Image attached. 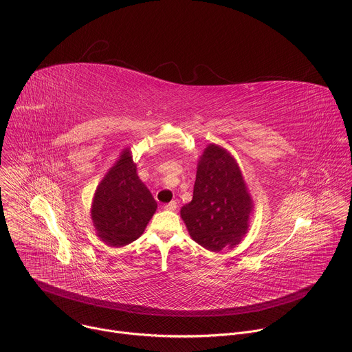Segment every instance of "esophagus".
<instances>
[{
	"label": "esophagus",
	"instance_id": "1",
	"mask_svg": "<svg viewBox=\"0 0 352 352\" xmlns=\"http://www.w3.org/2000/svg\"><path fill=\"white\" fill-rule=\"evenodd\" d=\"M164 209H166V210H171V212H174V210L177 209V202H175V200H173V202L167 204V205L164 206Z\"/></svg>",
	"mask_w": 352,
	"mask_h": 352
}]
</instances>
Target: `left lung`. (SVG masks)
<instances>
[{
	"instance_id": "8db88e82",
	"label": "left lung",
	"mask_w": 352,
	"mask_h": 352,
	"mask_svg": "<svg viewBox=\"0 0 352 352\" xmlns=\"http://www.w3.org/2000/svg\"><path fill=\"white\" fill-rule=\"evenodd\" d=\"M252 213L254 200L236 160L227 148L208 144L197 160L193 197L181 208L189 235L217 254L242 241Z\"/></svg>"
}]
</instances>
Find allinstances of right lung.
<instances>
[{
  "label": "right lung",
  "instance_id": "add662e5",
  "mask_svg": "<svg viewBox=\"0 0 352 352\" xmlns=\"http://www.w3.org/2000/svg\"><path fill=\"white\" fill-rule=\"evenodd\" d=\"M155 197L139 179L129 147L96 188L90 217L96 235L104 243L121 248L138 239L156 213Z\"/></svg>",
  "mask_w": 352,
  "mask_h": 352
}]
</instances>
